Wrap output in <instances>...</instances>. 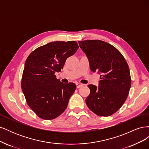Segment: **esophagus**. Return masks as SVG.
<instances>
[{
    "mask_svg": "<svg viewBox=\"0 0 149 149\" xmlns=\"http://www.w3.org/2000/svg\"><path fill=\"white\" fill-rule=\"evenodd\" d=\"M76 88H79L80 87H81L83 86L82 84H80V83H76Z\"/></svg>",
    "mask_w": 149,
    "mask_h": 149,
    "instance_id": "34e87169",
    "label": "esophagus"
}]
</instances>
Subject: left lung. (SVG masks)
Listing matches in <instances>:
<instances>
[{
    "label": "left lung",
    "instance_id": "1",
    "mask_svg": "<svg viewBox=\"0 0 149 149\" xmlns=\"http://www.w3.org/2000/svg\"><path fill=\"white\" fill-rule=\"evenodd\" d=\"M88 57L90 69L101 74L99 86L89 84L86 99L89 109L100 116H109L125 101L131 86L129 68L118 49L99 40L78 42Z\"/></svg>",
    "mask_w": 149,
    "mask_h": 149
}]
</instances>
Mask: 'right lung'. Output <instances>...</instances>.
Listing matches in <instances>:
<instances>
[{"mask_svg":"<svg viewBox=\"0 0 149 149\" xmlns=\"http://www.w3.org/2000/svg\"><path fill=\"white\" fill-rule=\"evenodd\" d=\"M78 48L75 41L53 42L37 48L26 60L22 89L28 105L39 118L55 119L66 109L76 86L61 83L55 74Z\"/></svg>","mask_w":149,"mask_h":149,"instance_id":"right-lung-1","label":"right lung"}]
</instances>
